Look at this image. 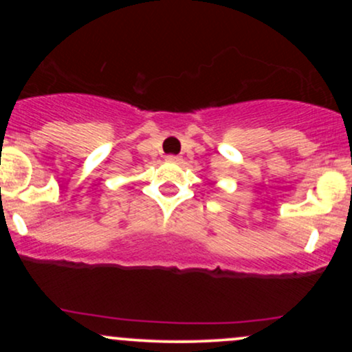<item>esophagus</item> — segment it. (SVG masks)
Wrapping results in <instances>:
<instances>
[{
  "label": "esophagus",
  "mask_w": 352,
  "mask_h": 352,
  "mask_svg": "<svg viewBox=\"0 0 352 352\" xmlns=\"http://www.w3.org/2000/svg\"><path fill=\"white\" fill-rule=\"evenodd\" d=\"M165 160H167L168 164H180L182 162V157H179V155H167V157H165Z\"/></svg>",
  "instance_id": "obj_1"
}]
</instances>
